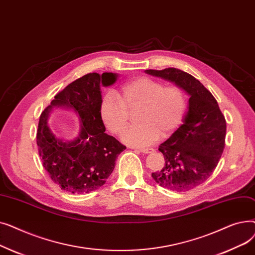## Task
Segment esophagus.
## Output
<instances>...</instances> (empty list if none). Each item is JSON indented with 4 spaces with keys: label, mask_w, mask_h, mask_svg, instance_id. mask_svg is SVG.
I'll use <instances>...</instances> for the list:
<instances>
[{
    "label": "esophagus",
    "mask_w": 255,
    "mask_h": 255,
    "mask_svg": "<svg viewBox=\"0 0 255 255\" xmlns=\"http://www.w3.org/2000/svg\"><path fill=\"white\" fill-rule=\"evenodd\" d=\"M137 151L141 152V153H144V154H150V153L154 152V149H151V148H140V149H137Z\"/></svg>",
    "instance_id": "obj_1"
}]
</instances>
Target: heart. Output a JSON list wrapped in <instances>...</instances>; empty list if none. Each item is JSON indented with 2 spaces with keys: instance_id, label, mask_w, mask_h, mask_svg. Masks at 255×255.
<instances>
[{
  "instance_id": "heart-1",
  "label": "heart",
  "mask_w": 255,
  "mask_h": 255,
  "mask_svg": "<svg viewBox=\"0 0 255 255\" xmlns=\"http://www.w3.org/2000/svg\"><path fill=\"white\" fill-rule=\"evenodd\" d=\"M135 126L123 133L129 145L145 146L160 136L167 137L183 123L187 101L177 85H165L149 77H138L121 87L118 94L106 93L99 105L102 123L114 134H121L129 122V112L137 110Z\"/></svg>"
}]
</instances>
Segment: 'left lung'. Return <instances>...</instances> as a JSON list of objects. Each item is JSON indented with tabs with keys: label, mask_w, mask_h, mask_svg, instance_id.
Wrapping results in <instances>:
<instances>
[{
	"label": "left lung",
	"mask_w": 255,
	"mask_h": 255,
	"mask_svg": "<svg viewBox=\"0 0 255 255\" xmlns=\"http://www.w3.org/2000/svg\"><path fill=\"white\" fill-rule=\"evenodd\" d=\"M145 72L175 83L190 96L184 124L159 145L164 166L152 172L159 186L186 192L206 182L216 168L225 145V118L211 92L189 73L177 68Z\"/></svg>",
	"instance_id": "obj_1"
}]
</instances>
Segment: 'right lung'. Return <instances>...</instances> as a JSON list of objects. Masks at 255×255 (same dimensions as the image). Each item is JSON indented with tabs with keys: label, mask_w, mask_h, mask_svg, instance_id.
I'll use <instances>...</instances> for the list:
<instances>
[{
	"label": "right lung",
	"mask_w": 255,
	"mask_h": 255,
	"mask_svg": "<svg viewBox=\"0 0 255 255\" xmlns=\"http://www.w3.org/2000/svg\"><path fill=\"white\" fill-rule=\"evenodd\" d=\"M116 80V73H88L59 92L40 115L39 156L52 182L66 192L80 194L98 189L111 176L118 156L126 149L114 136L106 134L99 116L100 86H112ZM56 106L71 107L79 114L82 123L75 141L64 143L50 131L48 118Z\"/></svg>",
	"instance_id": "obj_1"
}]
</instances>
